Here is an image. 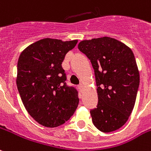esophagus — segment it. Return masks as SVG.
<instances>
[{
    "instance_id": "34e87169",
    "label": "esophagus",
    "mask_w": 151,
    "mask_h": 151,
    "mask_svg": "<svg viewBox=\"0 0 151 151\" xmlns=\"http://www.w3.org/2000/svg\"><path fill=\"white\" fill-rule=\"evenodd\" d=\"M78 88L80 89V91H81V90H82V88H83V85H82L81 83L79 84V85L78 86Z\"/></svg>"
}]
</instances>
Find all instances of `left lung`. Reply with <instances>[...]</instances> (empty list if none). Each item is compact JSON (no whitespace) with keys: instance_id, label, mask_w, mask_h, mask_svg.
Instances as JSON below:
<instances>
[{"instance_id":"1","label":"left lung","mask_w":151,"mask_h":151,"mask_svg":"<svg viewBox=\"0 0 151 151\" xmlns=\"http://www.w3.org/2000/svg\"><path fill=\"white\" fill-rule=\"evenodd\" d=\"M78 49L90 60L96 78L98 103L91 109L93 123L102 132L126 124L134 109L139 72L132 50L110 37L79 42Z\"/></svg>"}]
</instances>
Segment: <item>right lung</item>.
Returning a JSON list of instances; mask_svg holds the SVG:
<instances>
[{
    "label": "right lung",
    "instance_id": "add662e5",
    "mask_svg": "<svg viewBox=\"0 0 151 151\" xmlns=\"http://www.w3.org/2000/svg\"><path fill=\"white\" fill-rule=\"evenodd\" d=\"M77 42L47 38L28 46L19 55L17 88L27 112L42 126H60L78 108V92L66 84L62 66Z\"/></svg>",
    "mask_w": 151,
    "mask_h": 151
}]
</instances>
